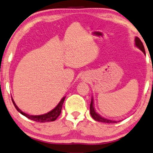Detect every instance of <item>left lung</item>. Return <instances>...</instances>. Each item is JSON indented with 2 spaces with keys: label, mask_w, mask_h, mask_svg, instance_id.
<instances>
[{
  "label": "left lung",
  "mask_w": 153,
  "mask_h": 153,
  "mask_svg": "<svg viewBox=\"0 0 153 153\" xmlns=\"http://www.w3.org/2000/svg\"><path fill=\"white\" fill-rule=\"evenodd\" d=\"M135 45L141 51H143V53L146 54V51H145V48L144 46H143V42H141V40L138 37H135ZM90 114H91V116L92 118H94V120H96L97 121H99V122H102V123H117L115 120H108L106 119V118H103L101 117L100 115H99L97 113H96L95 110H94V101H93V98L91 99V104H90Z\"/></svg>",
  "instance_id": "8db88e82"
}]
</instances>
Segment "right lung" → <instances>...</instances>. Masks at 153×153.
<instances>
[{"mask_svg":"<svg viewBox=\"0 0 153 153\" xmlns=\"http://www.w3.org/2000/svg\"><path fill=\"white\" fill-rule=\"evenodd\" d=\"M65 99V97L62 98L61 101H60V102L58 103V105H56L53 110L50 111V112L48 113V114L39 115V116H31V115H28L27 114H25V113L22 112V111L20 110L18 106H17L16 103L14 102V101H13V99H12V101L13 103V105H14V106L16 107V108L22 115H23V116L27 117V118H29V119L34 120V121L39 122V123H45V122L54 121V120H55L56 118H58V116H59L60 114H61L62 105H63Z\"/></svg>","mask_w":153,"mask_h":153,"instance_id":"add662e5","label":"right lung"}]
</instances>
